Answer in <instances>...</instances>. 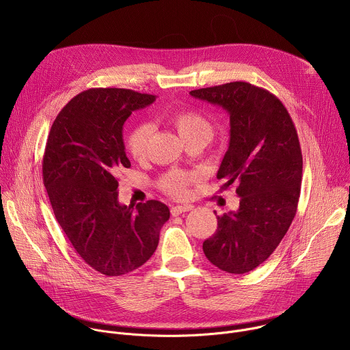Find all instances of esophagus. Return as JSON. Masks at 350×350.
I'll return each instance as SVG.
<instances>
[{"label": "esophagus", "instance_id": "34e87169", "mask_svg": "<svg viewBox=\"0 0 350 350\" xmlns=\"http://www.w3.org/2000/svg\"><path fill=\"white\" fill-rule=\"evenodd\" d=\"M192 208L191 206H187V205H184V206H173L172 209H170V213H172V216H178V215H181V213H184V212H189Z\"/></svg>", "mask_w": 350, "mask_h": 350}]
</instances>
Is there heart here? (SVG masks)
<instances>
[{
    "label": "heart",
    "mask_w": 350,
    "mask_h": 350,
    "mask_svg": "<svg viewBox=\"0 0 350 350\" xmlns=\"http://www.w3.org/2000/svg\"><path fill=\"white\" fill-rule=\"evenodd\" d=\"M170 123L187 145L196 142L205 146L215 134V126L212 120L193 109H183L174 112L170 116ZM149 138H151V127L148 124H139L131 130L127 137L126 146L134 159L141 161L146 157ZM193 181H196V176L193 173L172 170L162 177L161 187L169 195L183 198L187 195L188 185H191Z\"/></svg>",
    "instance_id": "heart-1"
}]
</instances>
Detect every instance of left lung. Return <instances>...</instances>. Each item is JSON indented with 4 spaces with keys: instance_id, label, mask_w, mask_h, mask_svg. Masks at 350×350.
Wrapping results in <instances>:
<instances>
[{
    "instance_id": "obj_1",
    "label": "left lung",
    "mask_w": 350,
    "mask_h": 350,
    "mask_svg": "<svg viewBox=\"0 0 350 350\" xmlns=\"http://www.w3.org/2000/svg\"><path fill=\"white\" fill-rule=\"evenodd\" d=\"M189 94L230 116L217 178L223 188L237 184L239 208L217 216L204 254L220 270L243 274L274 252L296 215L304 166L297 133L280 99L260 87L232 81Z\"/></svg>"
}]
</instances>
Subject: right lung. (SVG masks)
I'll use <instances>...</instances> for the list:
<instances>
[{"mask_svg": "<svg viewBox=\"0 0 350 350\" xmlns=\"http://www.w3.org/2000/svg\"><path fill=\"white\" fill-rule=\"evenodd\" d=\"M155 95L91 88L64 107L48 134L42 181L55 219L80 258L116 277L142 266L157 251L169 208L159 201H118V173L130 167L123 124Z\"/></svg>", "mask_w": 350, "mask_h": 350, "instance_id": "add662e5", "label": "right lung"}]
</instances>
